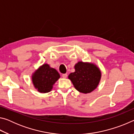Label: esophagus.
I'll return each mask as SVG.
<instances>
[{
	"mask_svg": "<svg viewBox=\"0 0 134 134\" xmlns=\"http://www.w3.org/2000/svg\"><path fill=\"white\" fill-rule=\"evenodd\" d=\"M62 77L64 79H65V78H67V74H63V75H62Z\"/></svg>",
	"mask_w": 134,
	"mask_h": 134,
	"instance_id": "1",
	"label": "esophagus"
}]
</instances>
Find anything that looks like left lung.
<instances>
[{"label": "left lung", "instance_id": "8db88e82", "mask_svg": "<svg viewBox=\"0 0 134 134\" xmlns=\"http://www.w3.org/2000/svg\"><path fill=\"white\" fill-rule=\"evenodd\" d=\"M75 71L69 75L75 89L83 93H89L96 89L101 78V71L92 63L78 62Z\"/></svg>", "mask_w": 134, "mask_h": 134}]
</instances>
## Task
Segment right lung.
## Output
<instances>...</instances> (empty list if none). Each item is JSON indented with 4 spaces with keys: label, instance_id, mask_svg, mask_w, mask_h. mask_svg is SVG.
Here are the masks:
<instances>
[{
    "label": "right lung",
    "instance_id": "obj_1",
    "mask_svg": "<svg viewBox=\"0 0 134 134\" xmlns=\"http://www.w3.org/2000/svg\"><path fill=\"white\" fill-rule=\"evenodd\" d=\"M60 76L55 69L47 64L41 65L32 76L33 85L35 89L41 93H48L53 89Z\"/></svg>",
    "mask_w": 134,
    "mask_h": 134
}]
</instances>
